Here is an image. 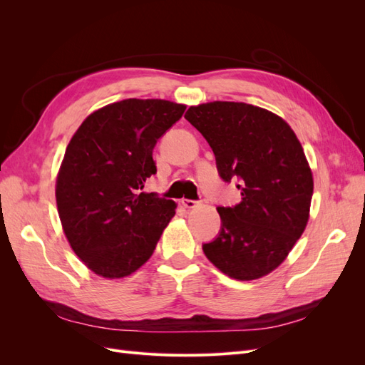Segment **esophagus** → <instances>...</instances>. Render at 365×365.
<instances>
[{"mask_svg":"<svg viewBox=\"0 0 365 365\" xmlns=\"http://www.w3.org/2000/svg\"><path fill=\"white\" fill-rule=\"evenodd\" d=\"M181 205H182L184 208L192 210V208H195V207L197 205V202H196V201H192V200H182V201H181Z\"/></svg>","mask_w":365,"mask_h":365,"instance_id":"esophagus-1","label":"esophagus"}]
</instances>
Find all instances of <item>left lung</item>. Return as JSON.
<instances>
[{"mask_svg": "<svg viewBox=\"0 0 365 365\" xmlns=\"http://www.w3.org/2000/svg\"><path fill=\"white\" fill-rule=\"evenodd\" d=\"M184 117L212 148L220 178L237 180L242 195L236 207H217L220 233L204 254L231 279H260L307 225L314 178L302 143L282 117L242 102L190 106Z\"/></svg>", "mask_w": 365, "mask_h": 365, "instance_id": "8db88e82", "label": "left lung"}]
</instances>
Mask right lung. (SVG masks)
Instances as JSON below:
<instances>
[{
	"label": "right lung",
	"mask_w": 365,
	"mask_h": 365,
	"mask_svg": "<svg viewBox=\"0 0 365 365\" xmlns=\"http://www.w3.org/2000/svg\"><path fill=\"white\" fill-rule=\"evenodd\" d=\"M185 111L161 98H126L88 115L56 178V204L70 247L88 269L123 279L145 264L176 204L140 192L157 173L152 150Z\"/></svg>",
	"instance_id": "1"
}]
</instances>
